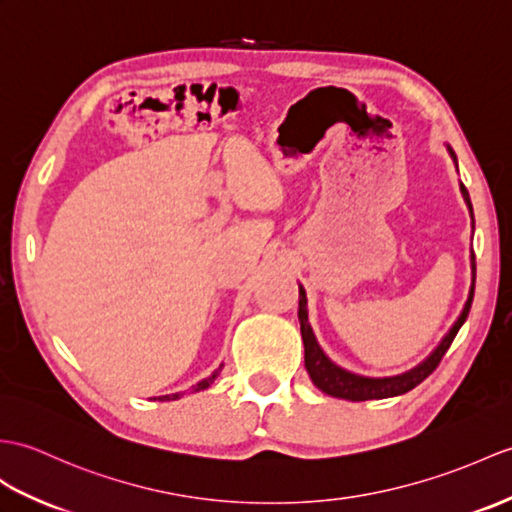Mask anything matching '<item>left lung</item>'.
Instances as JSON below:
<instances>
[{"label":"left lung","instance_id":"obj_1","mask_svg":"<svg viewBox=\"0 0 512 512\" xmlns=\"http://www.w3.org/2000/svg\"><path fill=\"white\" fill-rule=\"evenodd\" d=\"M449 157L454 159V165L458 170V159L454 150L447 146ZM460 194L467 202L469 216H471V229H475V220H473V207H471V198L467 187L460 183ZM471 261V288L469 296L465 301V307H462L460 316L456 318V323L449 327L443 340L438 342V347L427 355V358L417 364L410 371L401 373V375H392V377H364L358 373H351L347 368L338 366L336 362L329 360V355L320 349V344L314 336V329L310 325V318H307V294L303 285H299V323H301V336H303V347H305V368L310 373V379L318 390H323L329 397H338V399H347V401H368V399H388V397H399L406 395L412 388H417L427 375H432L438 362L443 360V355L447 353L449 344L454 342L458 329L465 325V320L471 310V301H473V290H475V255L471 251L469 255Z\"/></svg>","mask_w":512,"mask_h":512}]
</instances>
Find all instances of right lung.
Instances as JSON below:
<instances>
[{
  "instance_id": "add662e5",
  "label": "right lung",
  "mask_w": 512,
  "mask_h": 512,
  "mask_svg": "<svg viewBox=\"0 0 512 512\" xmlns=\"http://www.w3.org/2000/svg\"><path fill=\"white\" fill-rule=\"evenodd\" d=\"M220 371H222V364H220V366L216 368V371H213L209 377H205V379H202V382H198L196 386H192V392L209 388L213 382H216V377L220 375ZM181 397H183V392H174V395H163V397H159V401H174V399H181Z\"/></svg>"
}]
</instances>
